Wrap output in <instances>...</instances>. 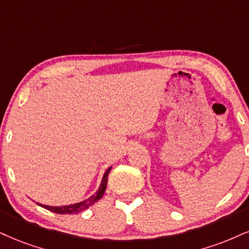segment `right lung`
Wrapping results in <instances>:
<instances>
[{"instance_id": "add662e5", "label": "right lung", "mask_w": 249, "mask_h": 249, "mask_svg": "<svg viewBox=\"0 0 249 249\" xmlns=\"http://www.w3.org/2000/svg\"><path fill=\"white\" fill-rule=\"evenodd\" d=\"M110 168H112V166L107 168V170L105 171V173H104L103 179H101V182H100L99 187H98L97 192L94 193L93 195H91L89 198L84 199V201L78 202V203L69 204V205H60V207H52V205H46V204H41V203H36V204L40 205V207L45 208V209L52 211V213H60V214H67V213L71 214V213H82V211L87 210L88 208H90L91 205H93L96 202H98L101 197H103L104 193H105V190H106L107 177H108Z\"/></svg>"}]
</instances>
